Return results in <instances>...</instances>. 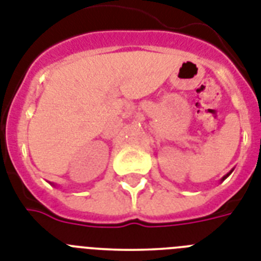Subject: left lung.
Listing matches in <instances>:
<instances>
[{"label":"left lung","instance_id":"obj_1","mask_svg":"<svg viewBox=\"0 0 261 261\" xmlns=\"http://www.w3.org/2000/svg\"><path fill=\"white\" fill-rule=\"evenodd\" d=\"M232 171H233V169H232ZM232 171H231V172H228V173H227V174H225V176H224V177H223V178H221L220 181H224V180H225V178H227V177H228V176H229V174H231V173H232Z\"/></svg>","mask_w":261,"mask_h":261}]
</instances>
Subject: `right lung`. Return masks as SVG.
I'll use <instances>...</instances> for the list:
<instances>
[{"label": "right lung", "mask_w": 261, "mask_h": 261, "mask_svg": "<svg viewBox=\"0 0 261 261\" xmlns=\"http://www.w3.org/2000/svg\"><path fill=\"white\" fill-rule=\"evenodd\" d=\"M53 185H55V184H53Z\"/></svg>", "instance_id": "right-lung-1"}]
</instances>
